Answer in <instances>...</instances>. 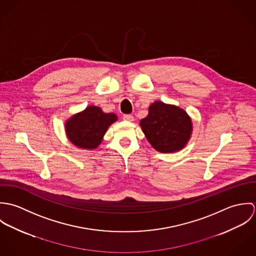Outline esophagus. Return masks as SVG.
I'll return each instance as SVG.
<instances>
[{
  "label": "esophagus",
  "mask_w": 256,
  "mask_h": 256,
  "mask_svg": "<svg viewBox=\"0 0 256 256\" xmlns=\"http://www.w3.org/2000/svg\"><path fill=\"white\" fill-rule=\"evenodd\" d=\"M123 119H124L125 121H128V122L134 121V117H133L131 114H126V115H124V116H123Z\"/></svg>",
  "instance_id": "obj_1"
}]
</instances>
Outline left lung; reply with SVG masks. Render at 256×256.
<instances>
[{"mask_svg": "<svg viewBox=\"0 0 256 256\" xmlns=\"http://www.w3.org/2000/svg\"><path fill=\"white\" fill-rule=\"evenodd\" d=\"M148 142L160 152L182 150L191 138L193 125L185 110L156 100L148 106L146 117L140 121Z\"/></svg>", "mask_w": 256, "mask_h": 256, "instance_id": "8db88e82", "label": "left lung"}]
</instances>
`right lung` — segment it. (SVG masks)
Returning a JSON list of instances; mask_svg holds the SVG:
<instances>
[{"instance_id":"obj_1","label":"right lung","mask_w":256,"mask_h":256,"mask_svg":"<svg viewBox=\"0 0 256 256\" xmlns=\"http://www.w3.org/2000/svg\"><path fill=\"white\" fill-rule=\"evenodd\" d=\"M117 120L116 114L106 113L98 106H90L67 119L65 132L73 145L92 150L100 145L108 127Z\"/></svg>"}]
</instances>
